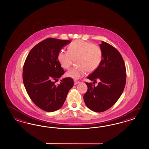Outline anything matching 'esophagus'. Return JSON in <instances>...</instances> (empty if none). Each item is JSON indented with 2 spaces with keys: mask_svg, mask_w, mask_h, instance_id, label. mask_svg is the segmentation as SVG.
<instances>
[{
  "mask_svg": "<svg viewBox=\"0 0 149 149\" xmlns=\"http://www.w3.org/2000/svg\"><path fill=\"white\" fill-rule=\"evenodd\" d=\"M79 83H80L79 81H74V85H77V84H78Z\"/></svg>",
  "mask_w": 149,
  "mask_h": 149,
  "instance_id": "1",
  "label": "esophagus"
}]
</instances>
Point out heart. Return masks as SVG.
I'll return each instance as SVG.
<instances>
[{
  "label": "heart",
  "mask_w": 149,
  "mask_h": 149,
  "mask_svg": "<svg viewBox=\"0 0 149 149\" xmlns=\"http://www.w3.org/2000/svg\"><path fill=\"white\" fill-rule=\"evenodd\" d=\"M103 53L101 47L96 44L83 40H76L68 47V51H60L57 58L61 66L65 69L71 67L74 59L78 66L67 72L66 75L74 79L84 76L88 71L96 70L101 63Z\"/></svg>",
  "instance_id": "heart-1"
}]
</instances>
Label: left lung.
Wrapping results in <instances>:
<instances>
[{
    "mask_svg": "<svg viewBox=\"0 0 149 149\" xmlns=\"http://www.w3.org/2000/svg\"><path fill=\"white\" fill-rule=\"evenodd\" d=\"M101 63L88 78L93 83L99 79L97 86L86 82L88 90L84 96L86 106L91 111L102 112L109 109L118 100L126 84V67L121 54L115 47L102 41Z\"/></svg>",
    "mask_w": 149,
    "mask_h": 149,
    "instance_id": "obj_1",
    "label": "left lung"
}]
</instances>
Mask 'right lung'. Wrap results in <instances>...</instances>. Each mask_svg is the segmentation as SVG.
Returning <instances> with one entry per match:
<instances>
[{"instance_id":"right-lung-1","label":"right lung","mask_w":149,"mask_h":149,"mask_svg":"<svg viewBox=\"0 0 149 149\" xmlns=\"http://www.w3.org/2000/svg\"><path fill=\"white\" fill-rule=\"evenodd\" d=\"M70 40L47 38L35 46L29 53L23 68V81L31 101L46 111H54L63 106L72 78H65L60 84L55 81L65 73L57 58L58 54Z\"/></svg>"}]
</instances>
